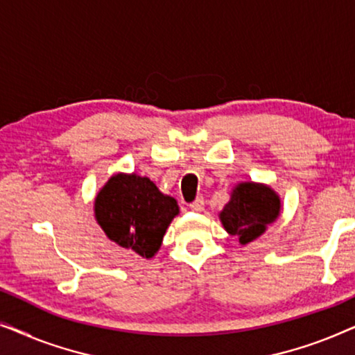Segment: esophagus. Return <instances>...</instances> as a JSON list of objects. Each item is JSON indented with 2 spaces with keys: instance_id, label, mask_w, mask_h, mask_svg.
<instances>
[{
  "instance_id": "1",
  "label": "esophagus",
  "mask_w": 355,
  "mask_h": 355,
  "mask_svg": "<svg viewBox=\"0 0 355 355\" xmlns=\"http://www.w3.org/2000/svg\"><path fill=\"white\" fill-rule=\"evenodd\" d=\"M203 205H205V203H203V198L202 197H197L196 200H193L191 205V210H193V211H202L203 210Z\"/></svg>"
}]
</instances>
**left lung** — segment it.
Returning a JSON list of instances; mask_svg holds the SVG:
<instances>
[{
  "mask_svg": "<svg viewBox=\"0 0 355 355\" xmlns=\"http://www.w3.org/2000/svg\"><path fill=\"white\" fill-rule=\"evenodd\" d=\"M281 203L275 191L261 184L244 182L232 191L231 200L221 211V223L241 244L257 239L279 215Z\"/></svg>",
  "mask_w": 355,
  "mask_h": 355,
  "instance_id": "8db88e82",
  "label": "left lung"
}]
</instances>
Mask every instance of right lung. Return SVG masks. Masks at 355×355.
<instances>
[{
    "instance_id": "add662e5",
    "label": "right lung",
    "mask_w": 355,
    "mask_h": 355,
    "mask_svg": "<svg viewBox=\"0 0 355 355\" xmlns=\"http://www.w3.org/2000/svg\"><path fill=\"white\" fill-rule=\"evenodd\" d=\"M178 213L173 197L163 196L148 178L135 174H116L95 198V216L105 234L145 259L157 254Z\"/></svg>"
}]
</instances>
